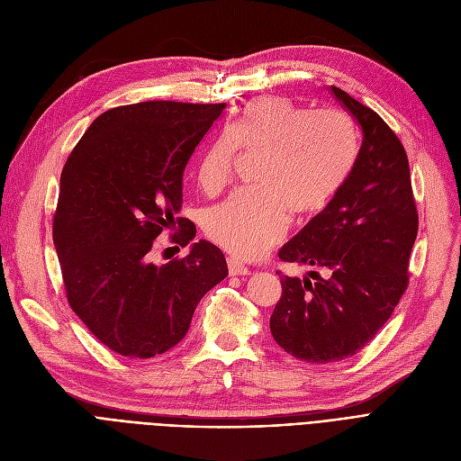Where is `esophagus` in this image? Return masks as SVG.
Returning a JSON list of instances; mask_svg holds the SVG:
<instances>
[{
	"mask_svg": "<svg viewBox=\"0 0 461 461\" xmlns=\"http://www.w3.org/2000/svg\"><path fill=\"white\" fill-rule=\"evenodd\" d=\"M228 273H230V276H240V275H249L250 271H249V267H245L243 263H239L237 259L230 258L228 259Z\"/></svg>",
	"mask_w": 461,
	"mask_h": 461,
	"instance_id": "obj_1",
	"label": "esophagus"
}]
</instances>
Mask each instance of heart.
<instances>
[{"label":"heart","instance_id":"obj_1","mask_svg":"<svg viewBox=\"0 0 461 461\" xmlns=\"http://www.w3.org/2000/svg\"><path fill=\"white\" fill-rule=\"evenodd\" d=\"M237 148L261 153L256 186L214 205L205 231L218 247L252 259L285 235L289 212L301 221L332 203L351 172L355 132L336 112H310L284 96H263L207 145L196 174L202 190L216 194L230 183Z\"/></svg>","mask_w":461,"mask_h":461}]
</instances>
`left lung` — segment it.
I'll return each instance as SVG.
<instances>
[{
    "label": "left lung",
    "instance_id": "8db88e82",
    "mask_svg": "<svg viewBox=\"0 0 461 461\" xmlns=\"http://www.w3.org/2000/svg\"><path fill=\"white\" fill-rule=\"evenodd\" d=\"M330 93L358 123L362 145L332 203L280 249V259L312 271L303 280L282 276V297L271 316L276 344L316 365L355 355L389 321L407 287L419 231L409 160L398 136L346 91L330 86Z\"/></svg>",
    "mask_w": 461,
    "mask_h": 461
}]
</instances>
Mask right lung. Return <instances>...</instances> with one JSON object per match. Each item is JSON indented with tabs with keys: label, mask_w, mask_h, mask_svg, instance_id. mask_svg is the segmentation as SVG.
<instances>
[{
	"label": "right lung",
	"mask_w": 461,
	"mask_h": 461,
	"mask_svg": "<svg viewBox=\"0 0 461 461\" xmlns=\"http://www.w3.org/2000/svg\"><path fill=\"white\" fill-rule=\"evenodd\" d=\"M226 104L149 101L96 117L61 172L54 247L70 308L112 351L149 358L179 344L202 297L228 276L222 250L176 218L185 167ZM183 225L181 260L149 259Z\"/></svg>",
	"instance_id": "obj_1"
}]
</instances>
